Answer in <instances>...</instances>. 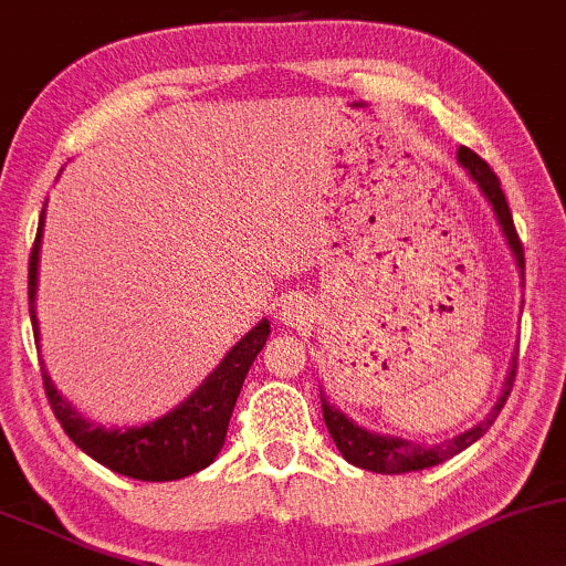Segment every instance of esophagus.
Wrapping results in <instances>:
<instances>
[{
  "instance_id": "esophagus-1",
  "label": "esophagus",
  "mask_w": 566,
  "mask_h": 566,
  "mask_svg": "<svg viewBox=\"0 0 566 566\" xmlns=\"http://www.w3.org/2000/svg\"><path fill=\"white\" fill-rule=\"evenodd\" d=\"M313 318V305L308 297L303 295H290L287 301L282 303V311H279V322L287 326H305Z\"/></svg>"
}]
</instances>
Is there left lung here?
I'll return each mask as SVG.
<instances>
[{
    "label": "left lung",
    "mask_w": 566,
    "mask_h": 566,
    "mask_svg": "<svg viewBox=\"0 0 566 566\" xmlns=\"http://www.w3.org/2000/svg\"><path fill=\"white\" fill-rule=\"evenodd\" d=\"M455 160H459V166L469 174V179L478 184L480 195L485 197L488 206L493 208L495 221H499L503 237H506L509 250H512L516 261V269H520V276L524 279V250H522L520 237H516L512 210H509L506 195H503L499 176L490 171L488 163L482 160L478 153H472L469 147H459ZM514 377H516V353L512 356V366H509L506 379H503V390L499 395V400H495V406L490 408L488 417L478 421L472 430H464L451 440L434 442V446L411 442L406 438H398V434H382V432L366 430V427L356 424L348 413H343L337 406H332L329 400L324 398V392H322V411H324L326 430H329L332 440H335L337 451L343 453V459L350 461L353 467L369 469V472H379V474L419 472V469L438 467L442 461L453 459L455 453L467 451L472 442H478L482 434L493 427V421L499 419L501 408L506 406L509 395H512V387H514Z\"/></svg>",
    "instance_id": "8db88e82"
}]
</instances>
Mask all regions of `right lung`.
Listing matches in <instances>:
<instances>
[{
	"label": "right lung",
	"mask_w": 566,
	"mask_h": 566,
	"mask_svg": "<svg viewBox=\"0 0 566 566\" xmlns=\"http://www.w3.org/2000/svg\"><path fill=\"white\" fill-rule=\"evenodd\" d=\"M44 237V210L39 218L36 242L31 250L29 263V308L33 337L39 345V318H36V287H39V253H42ZM271 335V322L261 318L253 329L244 335L240 343L223 356L221 364L202 379L192 395L174 406L163 417L145 421V424L132 427H105L97 421L86 419L76 406L67 403V398L54 387L50 371L44 369L42 377L50 406L57 417L67 438H71L86 455L102 467L113 469L115 474H124L132 480L145 482H171L189 478L210 467L216 455L221 453L223 440H227L229 419L234 411L237 398H240L242 382L248 377L250 366L258 353L263 350L265 339Z\"/></svg>",
	"instance_id": "obj_1"
}]
</instances>
